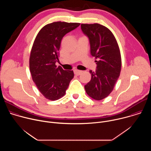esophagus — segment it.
Returning <instances> with one entry per match:
<instances>
[{
	"instance_id": "esophagus-1",
	"label": "esophagus",
	"mask_w": 151,
	"mask_h": 151,
	"mask_svg": "<svg viewBox=\"0 0 151 151\" xmlns=\"http://www.w3.org/2000/svg\"><path fill=\"white\" fill-rule=\"evenodd\" d=\"M74 72H75V75H81V74L82 73V70H78V69H75V70H74Z\"/></svg>"
}]
</instances>
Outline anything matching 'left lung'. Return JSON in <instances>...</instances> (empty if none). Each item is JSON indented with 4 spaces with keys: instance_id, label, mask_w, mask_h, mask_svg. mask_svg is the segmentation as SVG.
I'll return each instance as SVG.
<instances>
[{
    "instance_id": "obj_1",
    "label": "left lung",
    "mask_w": 151,
    "mask_h": 151,
    "mask_svg": "<svg viewBox=\"0 0 151 151\" xmlns=\"http://www.w3.org/2000/svg\"><path fill=\"white\" fill-rule=\"evenodd\" d=\"M90 40V51L97 64L96 72L90 71L91 80L85 85L87 94L96 100L108 96L120 75L121 57L118 42L112 32L98 23L81 24Z\"/></svg>"
}]
</instances>
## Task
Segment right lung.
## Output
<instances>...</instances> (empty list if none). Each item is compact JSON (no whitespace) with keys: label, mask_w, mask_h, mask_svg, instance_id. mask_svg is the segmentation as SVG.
<instances>
[{"label":"right lung","mask_w":151,"mask_h":151,"mask_svg":"<svg viewBox=\"0 0 151 151\" xmlns=\"http://www.w3.org/2000/svg\"><path fill=\"white\" fill-rule=\"evenodd\" d=\"M80 25L78 23L54 22L43 27L37 33L31 50L29 67L33 82L40 93L50 100H58L66 94L73 70H64L59 61V50L64 36Z\"/></svg>","instance_id":"add662e5"}]
</instances>
